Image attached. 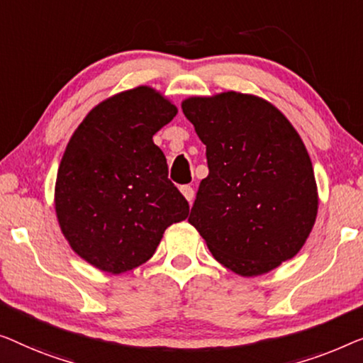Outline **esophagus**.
<instances>
[{
    "label": "esophagus",
    "mask_w": 363,
    "mask_h": 363,
    "mask_svg": "<svg viewBox=\"0 0 363 363\" xmlns=\"http://www.w3.org/2000/svg\"><path fill=\"white\" fill-rule=\"evenodd\" d=\"M181 192H182V196L186 197V201L191 203L192 199H194V189L191 186H182L181 187Z\"/></svg>",
    "instance_id": "esophagus-1"
}]
</instances>
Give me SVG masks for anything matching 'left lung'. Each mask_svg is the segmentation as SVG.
Segmentation results:
<instances>
[{
	"mask_svg": "<svg viewBox=\"0 0 363 363\" xmlns=\"http://www.w3.org/2000/svg\"><path fill=\"white\" fill-rule=\"evenodd\" d=\"M181 106L208 164L189 223L213 258L252 278L296 257L315 223L319 194L291 121L272 101L233 90L189 96Z\"/></svg>",
	"mask_w": 363,
	"mask_h": 363,
	"instance_id": "8db88e82",
	"label": "left lung"
}]
</instances>
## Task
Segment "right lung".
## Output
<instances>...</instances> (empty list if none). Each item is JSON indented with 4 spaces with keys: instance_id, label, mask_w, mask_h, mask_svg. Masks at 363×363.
<instances>
[{
    "instance_id": "right-lung-1",
    "label": "right lung",
    "mask_w": 363,
    "mask_h": 363,
    "mask_svg": "<svg viewBox=\"0 0 363 363\" xmlns=\"http://www.w3.org/2000/svg\"><path fill=\"white\" fill-rule=\"evenodd\" d=\"M176 113L166 95L140 85L95 105L70 136L54 208L70 248L94 268L120 274L140 267L166 228L187 218L189 203L152 141Z\"/></svg>"
}]
</instances>
